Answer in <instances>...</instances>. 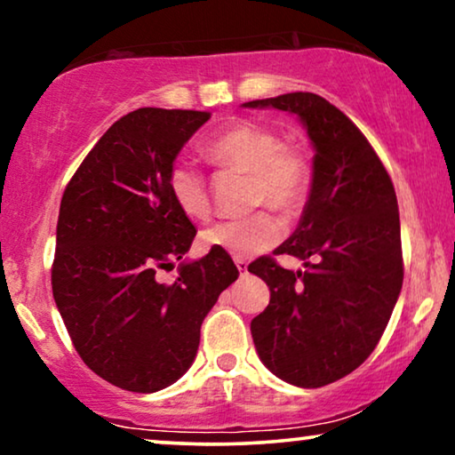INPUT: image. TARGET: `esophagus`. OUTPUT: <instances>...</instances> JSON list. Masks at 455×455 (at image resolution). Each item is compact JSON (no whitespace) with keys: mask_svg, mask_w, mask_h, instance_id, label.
<instances>
[{"mask_svg":"<svg viewBox=\"0 0 455 455\" xmlns=\"http://www.w3.org/2000/svg\"><path fill=\"white\" fill-rule=\"evenodd\" d=\"M235 267H238L240 273H246L248 271V263L244 259H235Z\"/></svg>","mask_w":455,"mask_h":455,"instance_id":"34e87169","label":"esophagus"}]
</instances>
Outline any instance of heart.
<instances>
[{
    "instance_id": "1",
    "label": "heart",
    "mask_w": 455,
    "mask_h": 455,
    "mask_svg": "<svg viewBox=\"0 0 455 455\" xmlns=\"http://www.w3.org/2000/svg\"><path fill=\"white\" fill-rule=\"evenodd\" d=\"M213 165L252 173V203L271 204L283 213L302 207L308 192L310 167L294 147L282 145L275 130L254 122H240L221 132L204 148ZM173 203L190 220H204L211 211L207 182L188 164H176L167 176ZM285 226L277 215L260 211L244 220H223L201 232L203 246L234 259H252L279 244Z\"/></svg>"
}]
</instances>
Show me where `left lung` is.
I'll use <instances>...</instances> for the list:
<instances>
[{
  "instance_id": "left-lung-1",
  "label": "left lung",
  "mask_w": 455,
  "mask_h": 455,
  "mask_svg": "<svg viewBox=\"0 0 455 455\" xmlns=\"http://www.w3.org/2000/svg\"><path fill=\"white\" fill-rule=\"evenodd\" d=\"M296 116L313 147V176L294 234L275 248L304 260L290 271L248 267L271 300L251 323L267 369L296 387H323L358 369L387 327L403 267L394 184L364 134L315 92L242 103Z\"/></svg>"
}]
</instances>
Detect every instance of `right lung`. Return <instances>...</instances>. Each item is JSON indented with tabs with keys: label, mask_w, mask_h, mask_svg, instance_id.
<instances>
[{
	"label": "right lung",
	"mask_w": 455,
	"mask_h": 455,
	"mask_svg": "<svg viewBox=\"0 0 455 455\" xmlns=\"http://www.w3.org/2000/svg\"><path fill=\"white\" fill-rule=\"evenodd\" d=\"M207 111L140 108L105 132L61 196L53 298L92 372L134 394L176 383L195 363L201 325L238 279L229 254L188 260L196 228L167 188ZM180 259L172 286L156 269Z\"/></svg>",
	"instance_id": "add662e5"
}]
</instances>
